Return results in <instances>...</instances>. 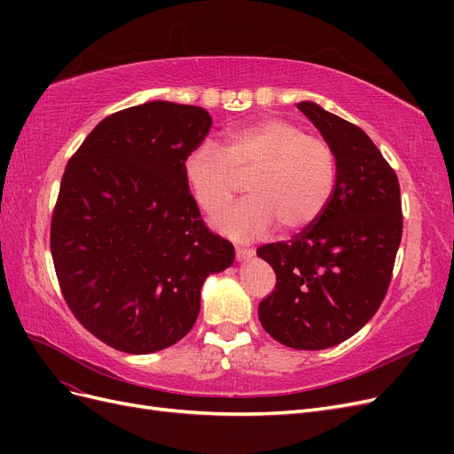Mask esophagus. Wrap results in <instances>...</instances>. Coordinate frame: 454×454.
I'll return each instance as SVG.
<instances>
[{
	"instance_id": "1",
	"label": "esophagus",
	"mask_w": 454,
	"mask_h": 454,
	"mask_svg": "<svg viewBox=\"0 0 454 454\" xmlns=\"http://www.w3.org/2000/svg\"><path fill=\"white\" fill-rule=\"evenodd\" d=\"M235 254H237V259L239 261H244V259H250V257H254V250L252 248H242V246H237V250H235Z\"/></svg>"
}]
</instances>
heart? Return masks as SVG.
<instances>
[{
    "label": "heart",
    "instance_id": "heart-1",
    "mask_svg": "<svg viewBox=\"0 0 454 454\" xmlns=\"http://www.w3.org/2000/svg\"><path fill=\"white\" fill-rule=\"evenodd\" d=\"M187 187L200 210L222 212L248 177L250 199L215 217V229L237 240H252L280 225L305 231L332 200L337 160L332 145L280 117H261L231 130L225 151L202 142L184 160Z\"/></svg>",
    "mask_w": 454,
    "mask_h": 454
}]
</instances>
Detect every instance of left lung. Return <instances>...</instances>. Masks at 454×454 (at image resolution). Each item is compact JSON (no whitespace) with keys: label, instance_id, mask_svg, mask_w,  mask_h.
Returning a JSON list of instances; mask_svg holds the SVG:
<instances>
[{"label":"left lung","instance_id":"left-lung-1","mask_svg":"<svg viewBox=\"0 0 454 454\" xmlns=\"http://www.w3.org/2000/svg\"><path fill=\"white\" fill-rule=\"evenodd\" d=\"M297 107L332 145L337 180L318 222L292 240L257 248L277 272L257 314L282 345L322 350L358 333L379 310L403 215L397 176L369 136L314 102Z\"/></svg>","mask_w":454,"mask_h":454}]
</instances>
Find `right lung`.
<instances>
[{
    "label": "right lung",
    "instance_id": "add662e5",
    "mask_svg": "<svg viewBox=\"0 0 454 454\" xmlns=\"http://www.w3.org/2000/svg\"><path fill=\"white\" fill-rule=\"evenodd\" d=\"M210 127L199 106L145 102L100 121L67 162L51 222L54 270L81 325L115 350L184 339L204 280L235 261L184 176Z\"/></svg>",
    "mask_w": 454,
    "mask_h": 454
}]
</instances>
